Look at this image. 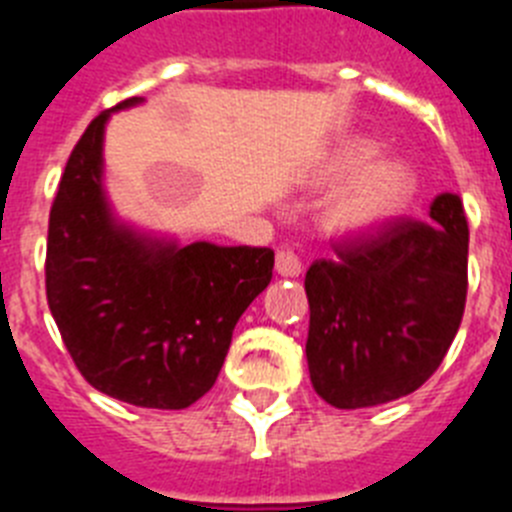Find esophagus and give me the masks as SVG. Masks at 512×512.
Wrapping results in <instances>:
<instances>
[{"instance_id": "34e87169", "label": "esophagus", "mask_w": 512, "mask_h": 512, "mask_svg": "<svg viewBox=\"0 0 512 512\" xmlns=\"http://www.w3.org/2000/svg\"><path fill=\"white\" fill-rule=\"evenodd\" d=\"M275 273L283 275V278H296V275H301L299 257L293 255L291 250H278L275 252Z\"/></svg>"}]
</instances>
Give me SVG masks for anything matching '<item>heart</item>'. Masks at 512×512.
<instances>
[{
  "mask_svg": "<svg viewBox=\"0 0 512 512\" xmlns=\"http://www.w3.org/2000/svg\"><path fill=\"white\" fill-rule=\"evenodd\" d=\"M381 146L363 136L345 139L319 167V180L346 182L324 206V224L342 234H363L397 219L417 193V175L399 157H380Z\"/></svg>",
  "mask_w": 512,
  "mask_h": 512,
  "instance_id": "1",
  "label": "heart"
}]
</instances>
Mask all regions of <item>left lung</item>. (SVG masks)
I'll use <instances>...</instances> for the list:
<instances>
[{
    "instance_id": "left-lung-1",
    "label": "left lung",
    "mask_w": 512,
    "mask_h": 512,
    "mask_svg": "<svg viewBox=\"0 0 512 512\" xmlns=\"http://www.w3.org/2000/svg\"><path fill=\"white\" fill-rule=\"evenodd\" d=\"M306 270L311 386L337 410L394 402L438 371L466 304L469 224L456 193L428 221L394 219Z\"/></svg>"
}]
</instances>
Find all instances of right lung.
Segmentation results:
<instances>
[{
	"label": "right lung",
	"mask_w": 512,
	"mask_h": 512,
	"mask_svg": "<svg viewBox=\"0 0 512 512\" xmlns=\"http://www.w3.org/2000/svg\"><path fill=\"white\" fill-rule=\"evenodd\" d=\"M108 118L105 110L82 133L53 198L48 309L97 391L149 410H185L216 384L231 332L268 288L275 257L270 247H177L115 224L100 180Z\"/></svg>",
	"instance_id": "right-lung-1"
}]
</instances>
